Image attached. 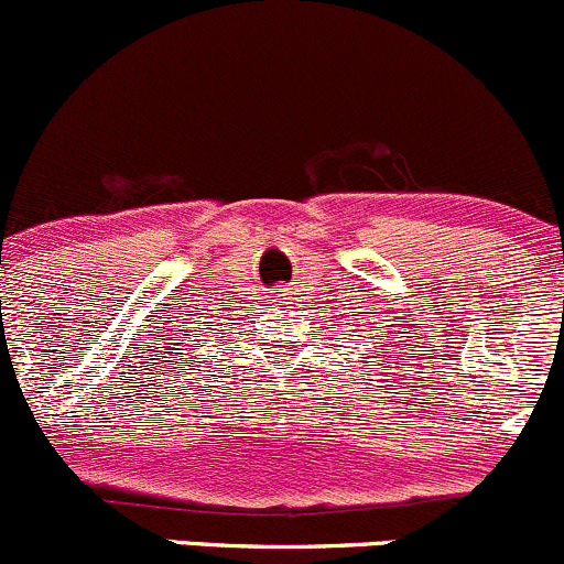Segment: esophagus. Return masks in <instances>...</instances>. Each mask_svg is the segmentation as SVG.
Instances as JSON below:
<instances>
[{
	"mask_svg": "<svg viewBox=\"0 0 564 564\" xmlns=\"http://www.w3.org/2000/svg\"><path fill=\"white\" fill-rule=\"evenodd\" d=\"M274 301H282V304H288L290 301V288H284V284H280V288L274 290V295H271Z\"/></svg>",
	"mask_w": 564,
	"mask_h": 564,
	"instance_id": "obj_1",
	"label": "esophagus"
}]
</instances>
